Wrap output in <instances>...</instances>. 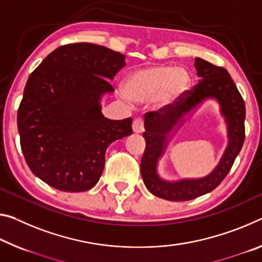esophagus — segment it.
I'll return each mask as SVG.
<instances>
[{
  "label": "esophagus",
  "mask_w": 262,
  "mask_h": 262,
  "mask_svg": "<svg viewBox=\"0 0 262 262\" xmlns=\"http://www.w3.org/2000/svg\"><path fill=\"white\" fill-rule=\"evenodd\" d=\"M133 132L134 133H138V134H140V133H142L144 130V122L143 120L141 118H138L135 119L134 121H133Z\"/></svg>",
  "instance_id": "obj_1"
}]
</instances>
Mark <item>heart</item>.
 <instances>
[{"label":"heart","instance_id":"obj_1","mask_svg":"<svg viewBox=\"0 0 262 262\" xmlns=\"http://www.w3.org/2000/svg\"><path fill=\"white\" fill-rule=\"evenodd\" d=\"M190 85L191 74L186 69L172 64L152 65L130 73L121 95L134 102L154 99L160 107H167L184 94Z\"/></svg>","mask_w":262,"mask_h":262}]
</instances>
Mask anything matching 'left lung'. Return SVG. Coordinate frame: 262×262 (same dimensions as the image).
<instances>
[{"instance_id":"8db88e82","label":"left lung","mask_w":262,"mask_h":262,"mask_svg":"<svg viewBox=\"0 0 262 262\" xmlns=\"http://www.w3.org/2000/svg\"><path fill=\"white\" fill-rule=\"evenodd\" d=\"M194 69L199 77L198 84L182 94L176 106L163 107L144 115L146 149L141 160V175L152 194L171 202L190 201L217 188L231 170L245 141V102L230 74L224 68L202 58L194 59ZM206 98L219 101L228 124L229 143L224 155L213 172L205 178L177 182L162 180L157 173V163L171 138V132L176 130L184 123V116Z\"/></svg>"}]
</instances>
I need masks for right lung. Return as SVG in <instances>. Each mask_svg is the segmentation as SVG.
I'll use <instances>...</instances> for the list:
<instances>
[{
	"label": "right lung",
	"mask_w": 262,
	"mask_h": 262,
	"mask_svg": "<svg viewBox=\"0 0 262 262\" xmlns=\"http://www.w3.org/2000/svg\"><path fill=\"white\" fill-rule=\"evenodd\" d=\"M126 56L101 45L74 43L52 51L29 77L17 112L24 159L52 188L81 192L98 183L112 142L130 135L132 118L110 120L101 98Z\"/></svg>",
	"instance_id": "1"
}]
</instances>
